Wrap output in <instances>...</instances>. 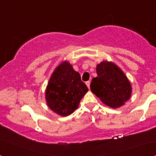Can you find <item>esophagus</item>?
I'll list each match as a JSON object with an SVG mask.
<instances>
[{"mask_svg": "<svg viewBox=\"0 0 156 156\" xmlns=\"http://www.w3.org/2000/svg\"><path fill=\"white\" fill-rule=\"evenodd\" d=\"M86 84L89 89L90 88V81H87V82H86Z\"/></svg>", "mask_w": 156, "mask_h": 156, "instance_id": "34e87169", "label": "esophagus"}]
</instances>
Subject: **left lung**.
<instances>
[{
  "label": "left lung",
  "instance_id": "8db88e82",
  "mask_svg": "<svg viewBox=\"0 0 156 156\" xmlns=\"http://www.w3.org/2000/svg\"><path fill=\"white\" fill-rule=\"evenodd\" d=\"M97 76L92 79L91 91L104 104L120 107L131 97V83L122 70L112 62L104 61L97 66Z\"/></svg>",
  "mask_w": 156,
  "mask_h": 156
}]
</instances>
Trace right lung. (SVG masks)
Here are the masks:
<instances>
[{
  "instance_id": "add662e5",
  "label": "right lung",
  "mask_w": 156,
  "mask_h": 156,
  "mask_svg": "<svg viewBox=\"0 0 156 156\" xmlns=\"http://www.w3.org/2000/svg\"><path fill=\"white\" fill-rule=\"evenodd\" d=\"M87 91V85L80 74L67 61H64L55 69L45 91L49 108L58 115L69 116L75 111Z\"/></svg>"
}]
</instances>
